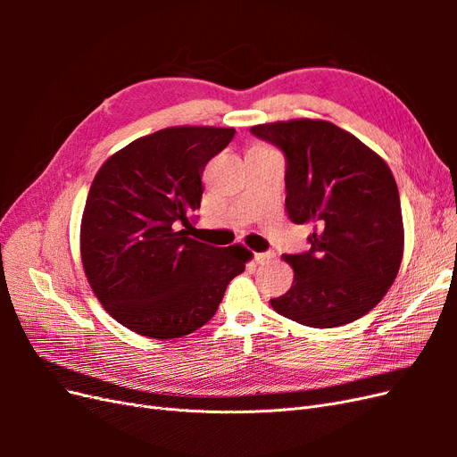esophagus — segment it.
Returning <instances> with one entry per match:
<instances>
[{
    "mask_svg": "<svg viewBox=\"0 0 457 457\" xmlns=\"http://www.w3.org/2000/svg\"><path fill=\"white\" fill-rule=\"evenodd\" d=\"M253 259L259 262V265H262V262H269L270 259H274V253L272 252H262V253H255Z\"/></svg>",
    "mask_w": 457,
    "mask_h": 457,
    "instance_id": "1",
    "label": "esophagus"
}]
</instances>
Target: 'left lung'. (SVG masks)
<instances>
[{
  "mask_svg": "<svg viewBox=\"0 0 457 457\" xmlns=\"http://www.w3.org/2000/svg\"><path fill=\"white\" fill-rule=\"evenodd\" d=\"M286 158V210L311 223V247L284 255L294 284L272 309L312 328H336L370 312L396 278L404 227L396 181L376 152L324 120L250 129Z\"/></svg>",
  "mask_w": 457,
  "mask_h": 457,
  "instance_id": "left-lung-1",
  "label": "left lung"
}]
</instances>
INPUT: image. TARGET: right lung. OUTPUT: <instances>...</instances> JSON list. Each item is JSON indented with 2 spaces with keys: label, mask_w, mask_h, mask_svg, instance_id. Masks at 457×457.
<instances>
[{
  "label": "right lung",
  "mask_w": 457,
  "mask_h": 457,
  "mask_svg": "<svg viewBox=\"0 0 457 457\" xmlns=\"http://www.w3.org/2000/svg\"><path fill=\"white\" fill-rule=\"evenodd\" d=\"M232 128H168L110 156L89 188L81 261L116 320L154 339L183 337L212 320L228 282L252 253L190 238L205 163Z\"/></svg>",
  "instance_id": "right-lung-1"
}]
</instances>
